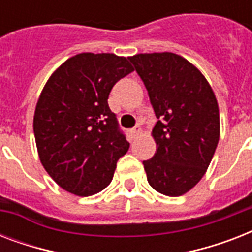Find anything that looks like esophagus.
Masks as SVG:
<instances>
[{"label":"esophagus","mask_w":252,"mask_h":252,"mask_svg":"<svg viewBox=\"0 0 252 252\" xmlns=\"http://www.w3.org/2000/svg\"><path fill=\"white\" fill-rule=\"evenodd\" d=\"M141 133V128L140 126H134L133 129H130L129 130V136L130 138H134V137H137L138 134Z\"/></svg>","instance_id":"1"}]
</instances>
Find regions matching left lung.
<instances>
[{
  "label": "left lung",
  "instance_id": "1",
  "mask_svg": "<svg viewBox=\"0 0 252 252\" xmlns=\"http://www.w3.org/2000/svg\"><path fill=\"white\" fill-rule=\"evenodd\" d=\"M144 81L158 122L157 150L144 161L148 182L166 196H182L207 172L220 140L216 95L203 73L171 52L129 57Z\"/></svg>",
  "mask_w": 252,
  "mask_h": 252
}]
</instances>
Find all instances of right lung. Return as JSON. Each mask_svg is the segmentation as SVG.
<instances>
[{"label": "right lung", "instance_id": "right-lung-1", "mask_svg": "<svg viewBox=\"0 0 252 252\" xmlns=\"http://www.w3.org/2000/svg\"><path fill=\"white\" fill-rule=\"evenodd\" d=\"M130 72L126 57L85 52L61 64L43 87L33 114L37 154L65 191L91 196L104 189L129 149L107 99Z\"/></svg>", "mask_w": 252, "mask_h": 252}]
</instances>
